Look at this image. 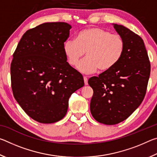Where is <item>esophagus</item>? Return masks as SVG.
Masks as SVG:
<instances>
[{"instance_id": "1", "label": "esophagus", "mask_w": 157, "mask_h": 157, "mask_svg": "<svg viewBox=\"0 0 157 157\" xmlns=\"http://www.w3.org/2000/svg\"><path fill=\"white\" fill-rule=\"evenodd\" d=\"M84 82L85 85H88V79H87L86 77H84Z\"/></svg>"}]
</instances>
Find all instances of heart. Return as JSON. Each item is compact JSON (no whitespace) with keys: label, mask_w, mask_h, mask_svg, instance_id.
<instances>
[{"label":"heart","mask_w":157,"mask_h":157,"mask_svg":"<svg viewBox=\"0 0 157 157\" xmlns=\"http://www.w3.org/2000/svg\"><path fill=\"white\" fill-rule=\"evenodd\" d=\"M125 43L123 37L100 28H90L76 34L75 40H67L63 44V54L69 64L82 73L91 74L99 69L101 73L113 68L123 57Z\"/></svg>","instance_id":"1"}]
</instances>
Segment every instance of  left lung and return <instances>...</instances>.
Segmentation results:
<instances>
[{"mask_svg": "<svg viewBox=\"0 0 157 157\" xmlns=\"http://www.w3.org/2000/svg\"><path fill=\"white\" fill-rule=\"evenodd\" d=\"M113 25L125 43L123 56L111 70L88 81L94 90L91 113L95 120L105 124L121 123L139 107L150 75V63L141 37L123 25Z\"/></svg>", "mask_w": 157, "mask_h": 157, "instance_id": "8db88e82", "label": "left lung"}]
</instances>
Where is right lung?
I'll list each match as a JSON object with an SVG mask.
<instances>
[{"mask_svg": "<svg viewBox=\"0 0 157 157\" xmlns=\"http://www.w3.org/2000/svg\"><path fill=\"white\" fill-rule=\"evenodd\" d=\"M71 28L64 22L42 23L25 32L13 54V94L25 112L39 123L62 120L71 94L84 84L63 52Z\"/></svg>", "mask_w": 157, "mask_h": 157, "instance_id": "1", "label": "right lung"}]
</instances>
